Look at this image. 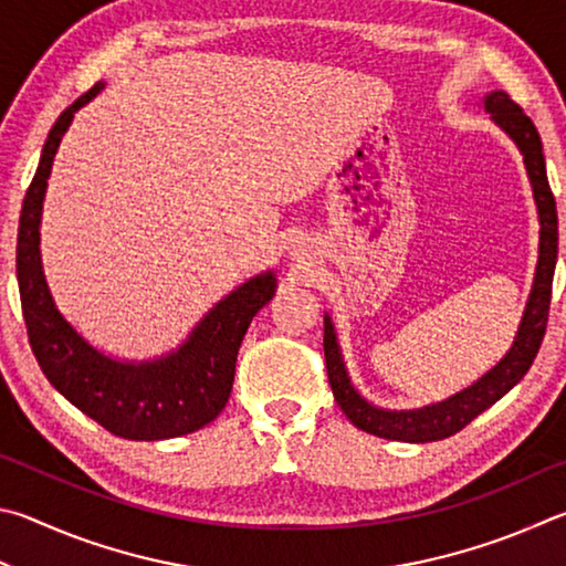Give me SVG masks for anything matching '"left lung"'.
Returning a JSON list of instances; mask_svg holds the SVG:
<instances>
[{"label":"left lung","mask_w":566,"mask_h":566,"mask_svg":"<svg viewBox=\"0 0 566 566\" xmlns=\"http://www.w3.org/2000/svg\"><path fill=\"white\" fill-rule=\"evenodd\" d=\"M484 108L492 114L504 132H507L514 144L520 146L524 156V166H527L530 181L534 188V201H537L539 211V263L537 275H534V285L530 293L527 311H524L522 325L514 338L512 350L504 355L500 365L478 380L472 388L462 390L454 398L444 400L440 405H430L422 410L410 412H388L373 408L365 402L348 380L345 365L340 358L338 343H335V331L331 318H325V333H323V350H325V368H328V380L335 395V402L340 410L348 415V420L370 434H378L385 440H400V442H434L444 440L450 434L460 432L464 424H470L480 412L492 408L502 395H507L514 385H517L527 370L532 368L534 358H537L539 345L547 333L549 321V303H552V277L554 265H557V245H559V223H557V203H554V193L547 181V168H544V154H542V138L537 134V126L532 118L522 112L520 104H514L510 94L492 92L484 98Z\"/></svg>","instance_id":"left-lung-1"}]
</instances>
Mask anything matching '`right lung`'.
I'll return each mask as SVG.
<instances>
[{
  "instance_id": "right-lung-1",
  "label": "right lung",
  "mask_w": 566,
  "mask_h": 566,
  "mask_svg": "<svg viewBox=\"0 0 566 566\" xmlns=\"http://www.w3.org/2000/svg\"><path fill=\"white\" fill-rule=\"evenodd\" d=\"M102 92L88 88L64 108L49 132L36 174L27 188L17 233V281L27 335L46 380L104 430L124 440H166L206 428L233 390L235 358L253 315L273 298L275 275L263 273L223 298L198 323L184 348L154 363H116L82 340L49 295L39 218L54 154L74 112Z\"/></svg>"
}]
</instances>
